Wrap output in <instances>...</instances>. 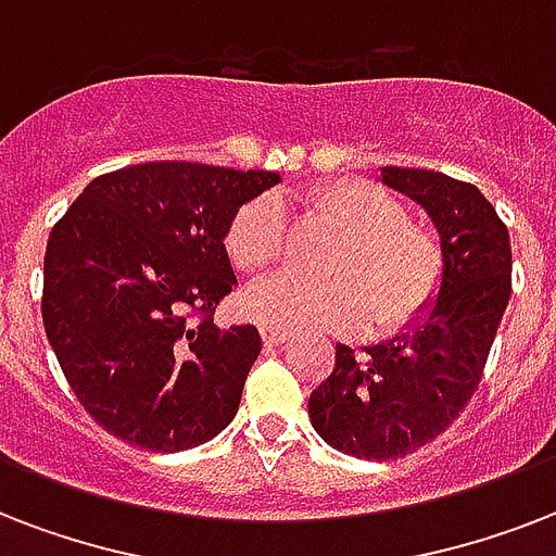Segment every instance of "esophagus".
Returning a JSON list of instances; mask_svg holds the SVG:
<instances>
[{"label":"esophagus","mask_w":556,"mask_h":556,"mask_svg":"<svg viewBox=\"0 0 556 556\" xmlns=\"http://www.w3.org/2000/svg\"><path fill=\"white\" fill-rule=\"evenodd\" d=\"M262 343L265 346H282L291 334H288L286 329H274V326H262Z\"/></svg>","instance_id":"esophagus-1"}]
</instances>
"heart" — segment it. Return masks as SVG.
Instances as JSON below:
<instances>
[{"mask_svg":"<svg viewBox=\"0 0 556 556\" xmlns=\"http://www.w3.org/2000/svg\"><path fill=\"white\" fill-rule=\"evenodd\" d=\"M305 213L340 233L323 265L329 279H265L244 296L253 320L286 331H352L369 323L378 334H395L430 312L441 291L444 253L430 230L409 222L395 192L366 178H340L314 187ZM288 242L286 207L270 192L244 201L225 233L227 256L242 274L274 268Z\"/></svg>","mask_w":556,"mask_h":556,"instance_id":"1","label":"heart"}]
</instances>
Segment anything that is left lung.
Returning <instances> with one entry per match:
<instances>
[{"label":"left lung","mask_w":556,"mask_h":556,"mask_svg":"<svg viewBox=\"0 0 556 556\" xmlns=\"http://www.w3.org/2000/svg\"><path fill=\"white\" fill-rule=\"evenodd\" d=\"M439 227V300L413 334L366 349L340 343L334 369L308 397L320 439L355 458H404L456 421L482 380L510 300L508 227L479 187L435 169L383 167Z\"/></svg>","instance_id":"left-lung-1"}]
</instances>
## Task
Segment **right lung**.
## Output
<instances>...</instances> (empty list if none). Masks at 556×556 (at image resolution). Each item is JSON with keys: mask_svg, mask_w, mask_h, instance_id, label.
Here are the masks:
<instances>
[{"mask_svg": "<svg viewBox=\"0 0 556 556\" xmlns=\"http://www.w3.org/2000/svg\"><path fill=\"white\" fill-rule=\"evenodd\" d=\"M277 181L268 169L147 161L94 178L51 227L42 323L103 430L178 453L233 421L262 340L253 326L213 323L236 288L225 233Z\"/></svg>", "mask_w": 556, "mask_h": 556, "instance_id": "right-lung-1", "label": "right lung"}]
</instances>
